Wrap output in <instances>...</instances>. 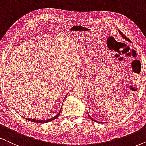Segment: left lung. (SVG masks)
<instances>
[{
	"label": "left lung",
	"instance_id": "obj_1",
	"mask_svg": "<svg viewBox=\"0 0 146 146\" xmlns=\"http://www.w3.org/2000/svg\"><path fill=\"white\" fill-rule=\"evenodd\" d=\"M119 33H120V34H121V36H122V37H123V38H125V40H128V41H130V40H129V38H127V37H126V36H125V35H124V34H123V33L121 32V31H120V30H119ZM88 116H89V117H90V119H91V120H92V121H95V120H94V119H92V118L91 117H90V116L89 115V114H88Z\"/></svg>",
	"mask_w": 146,
	"mask_h": 146
}]
</instances>
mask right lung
<instances>
[{
	"instance_id": "1",
	"label": "right lung",
	"mask_w": 146,
	"mask_h": 146,
	"mask_svg": "<svg viewBox=\"0 0 146 146\" xmlns=\"http://www.w3.org/2000/svg\"><path fill=\"white\" fill-rule=\"evenodd\" d=\"M60 111H61V110H60L59 112H58V114H56V116L54 117L51 118V119H46V120H38V119H27V118H25V119L27 120V121H32V122H34V123H48V122H50V121H53V120L56 119V118H58V116L60 115Z\"/></svg>"
}]
</instances>
